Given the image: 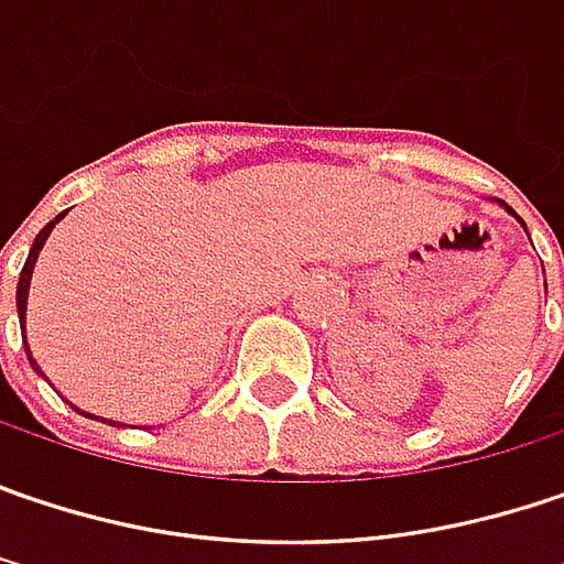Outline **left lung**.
<instances>
[{
    "instance_id": "8db88e82",
    "label": "left lung",
    "mask_w": 564,
    "mask_h": 564,
    "mask_svg": "<svg viewBox=\"0 0 564 564\" xmlns=\"http://www.w3.org/2000/svg\"><path fill=\"white\" fill-rule=\"evenodd\" d=\"M498 204H501V200H498ZM501 207H505V210H508V214H511V216H517V214H513V210H511V207H508V204H501ZM517 219H520V216H517ZM520 226H523V219H520ZM523 229H527V226H523Z\"/></svg>"
}]
</instances>
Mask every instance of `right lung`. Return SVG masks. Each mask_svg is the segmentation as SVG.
Wrapping results in <instances>:
<instances>
[{
  "instance_id": "1",
  "label": "right lung",
  "mask_w": 564,
  "mask_h": 564,
  "mask_svg": "<svg viewBox=\"0 0 564 564\" xmlns=\"http://www.w3.org/2000/svg\"><path fill=\"white\" fill-rule=\"evenodd\" d=\"M63 216H66V210H63V214L53 216L51 223H47V226H44V229L37 232V239H34V246H31V251H28V261H24V268H21V278H18V290H15V306H18V322H21V332H24V318H28V290H31V274H34V264H37V254H41V249H44V242L51 239L53 226H56V223H59ZM24 354H28V360H31V367H34V370H37V373L44 377V370H41V367H37V360L31 357V348H28V335H24ZM44 380H47V377H44ZM76 412L85 414L83 409H76ZM88 417H95V414H88ZM95 421H98V417H95ZM101 421H108V417H101ZM108 424H117V427H120V421H108Z\"/></svg>"
}]
</instances>
